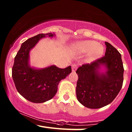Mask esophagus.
Listing matches in <instances>:
<instances>
[{"mask_svg":"<svg viewBox=\"0 0 132 132\" xmlns=\"http://www.w3.org/2000/svg\"><path fill=\"white\" fill-rule=\"evenodd\" d=\"M77 68H78V65L76 64H73L72 65V71H73V72H75L76 70L77 69Z\"/></svg>","mask_w":132,"mask_h":132,"instance_id":"34e87169","label":"esophagus"}]
</instances>
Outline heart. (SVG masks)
<instances>
[{
	"mask_svg": "<svg viewBox=\"0 0 132 132\" xmlns=\"http://www.w3.org/2000/svg\"><path fill=\"white\" fill-rule=\"evenodd\" d=\"M75 49L77 52L81 53H90L89 57L91 60L97 58L104 53L103 46L95 41L87 40L79 42L75 45Z\"/></svg>",
	"mask_w": 132,
	"mask_h": 132,
	"instance_id": "b5f03b06",
	"label": "heart"
}]
</instances>
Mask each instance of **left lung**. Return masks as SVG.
<instances>
[{
    "mask_svg": "<svg viewBox=\"0 0 132 132\" xmlns=\"http://www.w3.org/2000/svg\"><path fill=\"white\" fill-rule=\"evenodd\" d=\"M105 43V55L90 64H83L76 71L77 99L89 109H99L110 104L123 85L124 69L121 54L111 44ZM101 64L105 65L108 71L101 75L98 69Z\"/></svg>",
    "mask_w": 132,
    "mask_h": 132,
    "instance_id": "obj_1",
    "label": "left lung"
}]
</instances>
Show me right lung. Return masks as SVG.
<instances>
[{"mask_svg":"<svg viewBox=\"0 0 132 132\" xmlns=\"http://www.w3.org/2000/svg\"><path fill=\"white\" fill-rule=\"evenodd\" d=\"M46 35L53 37L54 35L41 33L23 42L15 57L12 67V78L16 90L24 98L33 103H43L52 99L56 94L60 81L71 72L70 66L64 69L54 65L42 69L30 67V50Z\"/></svg>","mask_w":132,"mask_h":132,"instance_id":"obj_1","label":"right lung"}]
</instances>
